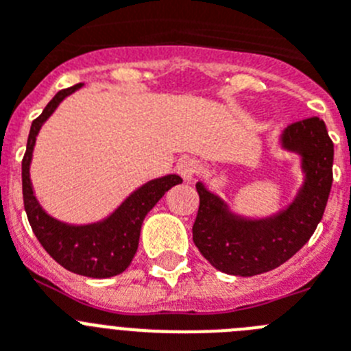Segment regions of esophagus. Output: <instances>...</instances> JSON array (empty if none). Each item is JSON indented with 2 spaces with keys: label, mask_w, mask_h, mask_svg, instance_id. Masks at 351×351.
I'll return each instance as SVG.
<instances>
[{
  "label": "esophagus",
  "mask_w": 351,
  "mask_h": 351,
  "mask_svg": "<svg viewBox=\"0 0 351 351\" xmlns=\"http://www.w3.org/2000/svg\"><path fill=\"white\" fill-rule=\"evenodd\" d=\"M198 169H200V165L195 158H181L178 161V172L181 173L184 181H191L198 173Z\"/></svg>",
  "instance_id": "obj_1"
}]
</instances>
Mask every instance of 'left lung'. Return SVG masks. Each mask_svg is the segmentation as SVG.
I'll list each match as a JSON object with an SVG mask.
<instances>
[{
    "label": "left lung",
    "instance_id": "1",
    "mask_svg": "<svg viewBox=\"0 0 351 351\" xmlns=\"http://www.w3.org/2000/svg\"><path fill=\"white\" fill-rule=\"evenodd\" d=\"M281 147L300 156L304 182L295 198L267 218H244L197 182L200 197L193 243L218 271L256 276L280 267L308 243L324 216L332 186L334 144L320 117L297 121L283 130Z\"/></svg>",
    "mask_w": 351,
    "mask_h": 351
}]
</instances>
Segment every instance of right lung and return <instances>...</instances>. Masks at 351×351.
I'll return each instance as SVG.
<instances>
[{
    "label": "right lung",
    "instance_id": "1",
    "mask_svg": "<svg viewBox=\"0 0 351 351\" xmlns=\"http://www.w3.org/2000/svg\"><path fill=\"white\" fill-rule=\"evenodd\" d=\"M82 88V84L63 89L33 121L27 137L26 154L23 158V198L29 225L36 239L56 262L66 271L88 278H112L126 271L137 253L141 228L147 213L153 209L172 186L182 182L176 173L153 179L133 191L110 216L88 225H70L52 218L43 210L35 197L29 178L31 158L36 137L43 123L52 116L58 105Z\"/></svg>",
    "mask_w": 351,
    "mask_h": 351
}]
</instances>
